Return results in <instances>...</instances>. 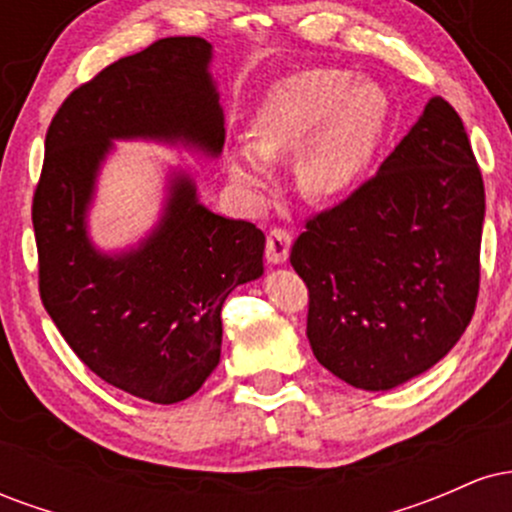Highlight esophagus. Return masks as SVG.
Segmentation results:
<instances>
[{
  "mask_svg": "<svg viewBox=\"0 0 512 512\" xmlns=\"http://www.w3.org/2000/svg\"><path fill=\"white\" fill-rule=\"evenodd\" d=\"M291 233L284 231V228H272L267 236V262L269 264H284L289 260L291 252Z\"/></svg>",
  "mask_w": 512,
  "mask_h": 512,
  "instance_id": "1",
  "label": "esophagus"
}]
</instances>
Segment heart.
<instances>
[{"instance_id": "b5f03b06", "label": "heart", "mask_w": 512, "mask_h": 512, "mask_svg": "<svg viewBox=\"0 0 512 512\" xmlns=\"http://www.w3.org/2000/svg\"><path fill=\"white\" fill-rule=\"evenodd\" d=\"M390 96L378 81L344 69H305L276 84L250 122L248 142L226 151L233 185L262 195L274 182L269 163L298 156V185L313 199H334L366 178L390 125Z\"/></svg>"}]
</instances>
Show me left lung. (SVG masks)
Masks as SVG:
<instances>
[{
	"mask_svg": "<svg viewBox=\"0 0 512 512\" xmlns=\"http://www.w3.org/2000/svg\"><path fill=\"white\" fill-rule=\"evenodd\" d=\"M484 209L460 115L431 98L375 178L293 243L317 361L368 392L436 366L474 315Z\"/></svg>",
	"mask_w": 512,
	"mask_h": 512,
	"instance_id": "1",
	"label": "left lung"
}]
</instances>
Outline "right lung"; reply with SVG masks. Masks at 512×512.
<instances>
[{
  "label": "right lung",
  "instance_id": "obj_1",
  "mask_svg": "<svg viewBox=\"0 0 512 512\" xmlns=\"http://www.w3.org/2000/svg\"><path fill=\"white\" fill-rule=\"evenodd\" d=\"M211 57L204 38H163L76 88L50 122L33 197L52 322L98 378L154 404L192 397L219 366L223 301L264 274V233L204 207L180 168H168L158 221L125 250L93 243L88 211L115 142L221 156Z\"/></svg>",
  "mask_w": 512,
  "mask_h": 512
}]
</instances>
